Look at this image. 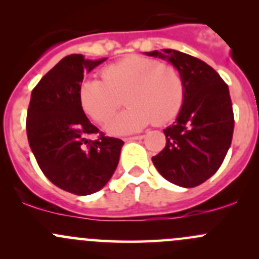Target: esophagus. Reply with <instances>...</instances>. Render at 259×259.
Segmentation results:
<instances>
[{
	"mask_svg": "<svg viewBox=\"0 0 259 259\" xmlns=\"http://www.w3.org/2000/svg\"><path fill=\"white\" fill-rule=\"evenodd\" d=\"M144 138V135H137V137H130V138H125V142H132V140H140Z\"/></svg>",
	"mask_w": 259,
	"mask_h": 259,
	"instance_id": "esophagus-1",
	"label": "esophagus"
}]
</instances>
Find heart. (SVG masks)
I'll use <instances>...</instances> for the list:
<instances>
[{
	"mask_svg": "<svg viewBox=\"0 0 259 259\" xmlns=\"http://www.w3.org/2000/svg\"><path fill=\"white\" fill-rule=\"evenodd\" d=\"M101 77L83 81L80 103L98 124H106L122 105L121 114L109 125L113 134H130L150 124H165L179 113L184 100V80L177 67L158 59L129 56L109 65Z\"/></svg>",
	"mask_w": 259,
	"mask_h": 259,
	"instance_id": "1",
	"label": "heart"
}]
</instances>
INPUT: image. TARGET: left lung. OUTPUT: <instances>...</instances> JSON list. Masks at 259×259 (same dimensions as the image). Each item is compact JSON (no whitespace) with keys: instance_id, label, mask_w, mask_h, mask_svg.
Instances as JSON below:
<instances>
[{"instance_id":"1","label":"left lung","mask_w":259,"mask_h":259,"mask_svg":"<svg viewBox=\"0 0 259 259\" xmlns=\"http://www.w3.org/2000/svg\"><path fill=\"white\" fill-rule=\"evenodd\" d=\"M145 54L171 62L185 89L176 122L164 129L165 148L151 160L173 184L197 187L218 170L231 146L234 115L228 85L213 67L184 52L164 49Z\"/></svg>"}]
</instances>
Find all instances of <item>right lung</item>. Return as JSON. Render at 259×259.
<instances>
[{"mask_svg": "<svg viewBox=\"0 0 259 259\" xmlns=\"http://www.w3.org/2000/svg\"><path fill=\"white\" fill-rule=\"evenodd\" d=\"M105 60L64 57L33 88L28 105L26 132L38 166L52 184L76 195L93 194L110 180L124 144L99 132L80 103L83 74ZM91 134L98 139L89 141Z\"/></svg>", "mask_w": 259, "mask_h": 259, "instance_id": "right-lung-1", "label": "right lung"}]
</instances>
